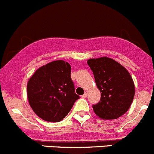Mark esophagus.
I'll return each instance as SVG.
<instances>
[{
  "mask_svg": "<svg viewBox=\"0 0 154 154\" xmlns=\"http://www.w3.org/2000/svg\"><path fill=\"white\" fill-rule=\"evenodd\" d=\"M87 94H88V93L85 92L84 94H83V95H82V97H83V98H86V97H87Z\"/></svg>",
  "mask_w": 154,
  "mask_h": 154,
  "instance_id": "34e87169",
  "label": "esophagus"
}]
</instances>
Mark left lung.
Instances as JSON below:
<instances>
[{
	"label": "left lung",
	"instance_id": "obj_1",
	"mask_svg": "<svg viewBox=\"0 0 154 154\" xmlns=\"http://www.w3.org/2000/svg\"><path fill=\"white\" fill-rule=\"evenodd\" d=\"M88 66L94 74L100 100L93 105L100 119L112 120L129 109L135 95V85L130 73L120 63L109 57L89 59Z\"/></svg>",
	"mask_w": 154,
	"mask_h": 154
}]
</instances>
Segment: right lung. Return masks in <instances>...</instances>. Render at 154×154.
<instances>
[{
	"label": "right lung",
	"instance_id": "right-lung-1",
	"mask_svg": "<svg viewBox=\"0 0 154 154\" xmlns=\"http://www.w3.org/2000/svg\"><path fill=\"white\" fill-rule=\"evenodd\" d=\"M71 69L67 62L53 61L38 68L28 80L29 104L43 120L49 122L62 121L80 97L74 93Z\"/></svg>",
	"mask_w": 154,
	"mask_h": 154
}]
</instances>
